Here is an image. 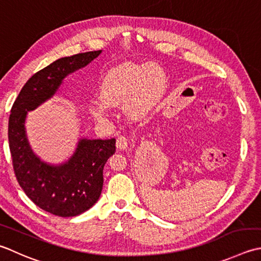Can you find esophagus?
Listing matches in <instances>:
<instances>
[{"mask_svg": "<svg viewBox=\"0 0 261 261\" xmlns=\"http://www.w3.org/2000/svg\"><path fill=\"white\" fill-rule=\"evenodd\" d=\"M129 146V140H127V138L124 136H120L119 138L116 139V147L119 148L121 150H124Z\"/></svg>", "mask_w": 261, "mask_h": 261, "instance_id": "esophagus-1", "label": "esophagus"}]
</instances>
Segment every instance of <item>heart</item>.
<instances>
[{
    "label": "heart",
    "mask_w": 261,
    "mask_h": 261,
    "mask_svg": "<svg viewBox=\"0 0 261 261\" xmlns=\"http://www.w3.org/2000/svg\"><path fill=\"white\" fill-rule=\"evenodd\" d=\"M167 83V75L160 65L123 63L105 75L100 85L104 100L93 101L90 111L98 119H105L110 115V105L126 104L130 115L142 117L161 103Z\"/></svg>",
    "instance_id": "obj_1"
}]
</instances>
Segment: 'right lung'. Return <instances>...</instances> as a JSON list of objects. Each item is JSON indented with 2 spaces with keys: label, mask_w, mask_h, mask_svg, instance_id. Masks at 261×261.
Instances as JSON below:
<instances>
[{
  "label": "right lung",
  "mask_w": 261,
  "mask_h": 261,
  "mask_svg": "<svg viewBox=\"0 0 261 261\" xmlns=\"http://www.w3.org/2000/svg\"><path fill=\"white\" fill-rule=\"evenodd\" d=\"M100 53L93 50L66 56L36 72L22 87L9 117V147L19 186L36 206L60 217L80 215L98 200L104 165L115 152V139H80L68 162L49 165L40 161L28 144L25 116L49 99L66 75L89 64Z\"/></svg>",
  "instance_id": "add662e5"
}]
</instances>
